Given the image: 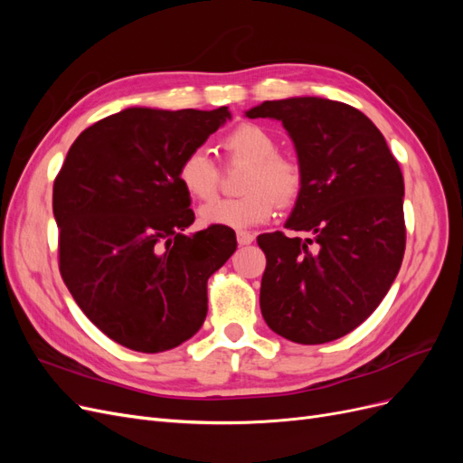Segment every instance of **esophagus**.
Segmentation results:
<instances>
[{
    "mask_svg": "<svg viewBox=\"0 0 463 463\" xmlns=\"http://www.w3.org/2000/svg\"><path fill=\"white\" fill-rule=\"evenodd\" d=\"M255 241V235L249 233V232H237V243H240L241 247L245 245H250Z\"/></svg>",
    "mask_w": 463,
    "mask_h": 463,
    "instance_id": "34e87169",
    "label": "esophagus"
}]
</instances>
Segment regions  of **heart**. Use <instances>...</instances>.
<instances>
[{
  "mask_svg": "<svg viewBox=\"0 0 463 463\" xmlns=\"http://www.w3.org/2000/svg\"><path fill=\"white\" fill-rule=\"evenodd\" d=\"M232 160L249 164L237 199H214L201 206L199 218L204 226L250 230L269 222L276 210L274 194L279 204H291L299 197L303 175L301 167L284 156H278L276 137L260 125L245 123L233 129L222 143ZM220 172L206 148H193L177 165V181L193 199L206 201L218 187Z\"/></svg>",
  "mask_w": 463,
  "mask_h": 463,
  "instance_id": "heart-1",
  "label": "heart"
}]
</instances>
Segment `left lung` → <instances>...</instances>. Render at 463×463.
Here are the masks:
<instances>
[{"label": "left lung", "mask_w": 463, "mask_h": 463, "mask_svg": "<svg viewBox=\"0 0 463 463\" xmlns=\"http://www.w3.org/2000/svg\"><path fill=\"white\" fill-rule=\"evenodd\" d=\"M284 125L303 185L286 228L259 235L266 255L260 311L282 338L315 345L357 328L388 293L405 250L403 177L376 125L320 96L266 100L245 111ZM317 242L315 248L308 245Z\"/></svg>", "instance_id": "8db88e82"}]
</instances>
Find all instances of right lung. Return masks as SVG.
Instances as JSON below:
<instances>
[{
    "label": "right lung",
    "mask_w": 463,
    "mask_h": 463,
    "mask_svg": "<svg viewBox=\"0 0 463 463\" xmlns=\"http://www.w3.org/2000/svg\"><path fill=\"white\" fill-rule=\"evenodd\" d=\"M232 119L226 106L128 108L82 131L53 184L60 272L90 322L143 354L199 332L206 282L237 249L235 233L194 222L177 165Z\"/></svg>",
    "instance_id": "1"
}]
</instances>
